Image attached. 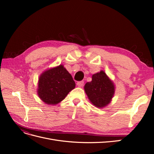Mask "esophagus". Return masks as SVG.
Instances as JSON below:
<instances>
[{"label":"esophagus","instance_id":"esophagus-1","mask_svg":"<svg viewBox=\"0 0 154 154\" xmlns=\"http://www.w3.org/2000/svg\"><path fill=\"white\" fill-rule=\"evenodd\" d=\"M83 85H84V82H83V81H80V82H77V85H78L79 87H83Z\"/></svg>","mask_w":154,"mask_h":154}]
</instances>
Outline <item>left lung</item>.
<instances>
[{"instance_id":"obj_1","label":"left lung","mask_w":154,"mask_h":154,"mask_svg":"<svg viewBox=\"0 0 154 154\" xmlns=\"http://www.w3.org/2000/svg\"><path fill=\"white\" fill-rule=\"evenodd\" d=\"M84 89L91 103L98 108L108 105L114 94V85L103 71L93 74L92 81L87 82Z\"/></svg>"}]
</instances>
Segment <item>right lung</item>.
<instances>
[{
    "mask_svg": "<svg viewBox=\"0 0 154 154\" xmlns=\"http://www.w3.org/2000/svg\"><path fill=\"white\" fill-rule=\"evenodd\" d=\"M75 82L62 65L45 71L39 78L38 94L44 103L56 105L75 87Z\"/></svg>",
    "mask_w": 154,
    "mask_h": 154,
    "instance_id": "obj_1",
    "label": "right lung"
}]
</instances>
